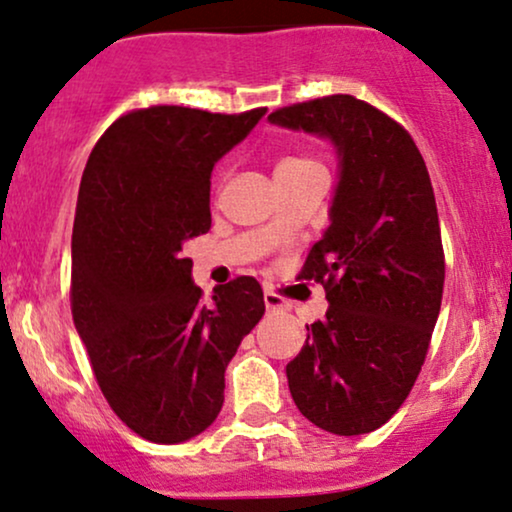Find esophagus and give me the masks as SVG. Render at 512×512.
<instances>
[{"label": "esophagus", "instance_id": "esophagus-1", "mask_svg": "<svg viewBox=\"0 0 512 512\" xmlns=\"http://www.w3.org/2000/svg\"><path fill=\"white\" fill-rule=\"evenodd\" d=\"M264 305H267L269 312H276V310H286V300L281 298V295H276L272 291H264Z\"/></svg>", "mask_w": 512, "mask_h": 512}]
</instances>
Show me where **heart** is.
<instances>
[{"instance_id":"b5f03b06","label":"heart","mask_w":512,"mask_h":512,"mask_svg":"<svg viewBox=\"0 0 512 512\" xmlns=\"http://www.w3.org/2000/svg\"><path fill=\"white\" fill-rule=\"evenodd\" d=\"M305 169H322V164L303 155H288L276 164V174H281V171H305Z\"/></svg>"}]
</instances>
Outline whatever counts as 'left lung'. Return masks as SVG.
Here are the masks:
<instances>
[{"instance_id":"8db88e82","label":"left lung","mask_w":512,"mask_h":512,"mask_svg":"<svg viewBox=\"0 0 512 512\" xmlns=\"http://www.w3.org/2000/svg\"><path fill=\"white\" fill-rule=\"evenodd\" d=\"M329 138L341 157L331 226L298 279L322 283L326 317L286 365L298 410L324 432L369 434L415 386L441 310L446 260L432 178L410 133L353 95L269 114Z\"/></svg>"}]
</instances>
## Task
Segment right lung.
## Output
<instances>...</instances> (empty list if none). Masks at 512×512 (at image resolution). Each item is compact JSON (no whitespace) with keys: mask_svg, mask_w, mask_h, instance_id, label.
Masks as SVG:
<instances>
[{"mask_svg":"<svg viewBox=\"0 0 512 512\" xmlns=\"http://www.w3.org/2000/svg\"><path fill=\"white\" fill-rule=\"evenodd\" d=\"M264 112L133 109L102 133L80 178L73 324L109 408L147 441H188L217 420L226 367L264 315L252 276L205 303L183 257V243L212 226L214 164Z\"/></svg>","mask_w":512,"mask_h":512,"instance_id":"1","label":"right lung"}]
</instances>
